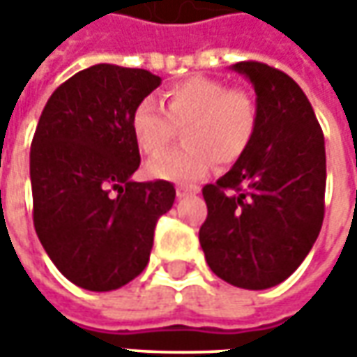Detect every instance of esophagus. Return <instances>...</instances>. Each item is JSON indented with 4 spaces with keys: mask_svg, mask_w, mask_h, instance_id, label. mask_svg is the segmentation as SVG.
<instances>
[{
    "mask_svg": "<svg viewBox=\"0 0 357 357\" xmlns=\"http://www.w3.org/2000/svg\"><path fill=\"white\" fill-rule=\"evenodd\" d=\"M197 192H199L197 186H176V197H178V199H185V197L197 195Z\"/></svg>",
    "mask_w": 357,
    "mask_h": 357,
    "instance_id": "1",
    "label": "esophagus"
}]
</instances>
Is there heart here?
<instances>
[{"instance_id":"heart-1","label":"heart","mask_w":357,"mask_h":357,"mask_svg":"<svg viewBox=\"0 0 357 357\" xmlns=\"http://www.w3.org/2000/svg\"><path fill=\"white\" fill-rule=\"evenodd\" d=\"M186 146L153 160L151 176L195 183L213 160L230 167L244 157L258 127V105L248 91L228 89L225 81L188 77L165 93V109L153 99L137 105L130 117L135 143L146 157H158L183 129Z\"/></svg>"}]
</instances>
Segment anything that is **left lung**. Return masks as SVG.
<instances>
[{
    "mask_svg": "<svg viewBox=\"0 0 357 357\" xmlns=\"http://www.w3.org/2000/svg\"><path fill=\"white\" fill-rule=\"evenodd\" d=\"M252 83L258 127L244 157L202 188L199 240L218 278L266 290L304 262L320 234L326 146L314 109L292 77L258 61L230 67Z\"/></svg>",
    "mask_w": 357,
    "mask_h": 357,
    "instance_id": "8db88e82",
    "label": "left lung"
}]
</instances>
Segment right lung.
Instances as JSON below:
<instances>
[{
  "label": "right lung",
  "instance_id": "obj_1",
  "mask_svg": "<svg viewBox=\"0 0 357 357\" xmlns=\"http://www.w3.org/2000/svg\"><path fill=\"white\" fill-rule=\"evenodd\" d=\"M160 85L144 69L99 63L53 91L29 155L33 225L51 262L91 292L129 284L149 264L174 186L137 183L130 130L137 105Z\"/></svg>",
  "mask_w": 357,
  "mask_h": 357
}]
</instances>
